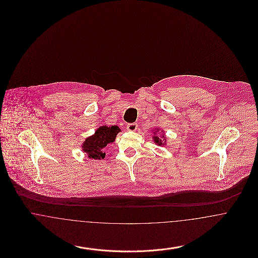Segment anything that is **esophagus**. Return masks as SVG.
<instances>
[{"instance_id":"obj_1","label":"esophagus","mask_w":258,"mask_h":258,"mask_svg":"<svg viewBox=\"0 0 258 258\" xmlns=\"http://www.w3.org/2000/svg\"><path fill=\"white\" fill-rule=\"evenodd\" d=\"M137 126H138L137 123H128V124L126 125V130L130 131V132H135V131L137 130Z\"/></svg>"}]
</instances>
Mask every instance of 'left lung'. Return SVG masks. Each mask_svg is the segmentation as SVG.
Returning a JSON list of instances; mask_svg holds the SVG:
<instances>
[{
  "label": "left lung",
  "mask_w": 258,
  "mask_h": 258,
  "mask_svg": "<svg viewBox=\"0 0 258 258\" xmlns=\"http://www.w3.org/2000/svg\"><path fill=\"white\" fill-rule=\"evenodd\" d=\"M159 127H156L155 130H153V141L155 144L159 145V146H164L166 144V135L164 134L163 131H160Z\"/></svg>",
  "instance_id": "1"
}]
</instances>
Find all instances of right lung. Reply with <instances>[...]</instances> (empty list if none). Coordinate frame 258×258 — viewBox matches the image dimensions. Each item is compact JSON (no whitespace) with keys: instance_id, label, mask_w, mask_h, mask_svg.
<instances>
[{"instance_id":"right-lung-1","label":"right lung","mask_w":258,"mask_h":258,"mask_svg":"<svg viewBox=\"0 0 258 258\" xmlns=\"http://www.w3.org/2000/svg\"><path fill=\"white\" fill-rule=\"evenodd\" d=\"M121 132L118 125H101L95 134L85 138L81 147L91 160H101L105 158L104 149L112 144L116 136Z\"/></svg>"}]
</instances>
